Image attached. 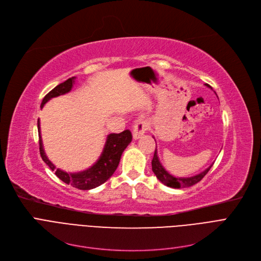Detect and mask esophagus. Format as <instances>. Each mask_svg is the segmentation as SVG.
<instances>
[{
	"mask_svg": "<svg viewBox=\"0 0 261 261\" xmlns=\"http://www.w3.org/2000/svg\"><path fill=\"white\" fill-rule=\"evenodd\" d=\"M148 129V121L144 117L136 119L133 123V139L139 140Z\"/></svg>",
	"mask_w": 261,
	"mask_h": 261,
	"instance_id": "1",
	"label": "esophagus"
}]
</instances>
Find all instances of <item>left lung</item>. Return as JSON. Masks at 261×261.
Listing matches in <instances>:
<instances>
[{
    "instance_id": "left-lung-1",
    "label": "left lung",
    "mask_w": 261,
    "mask_h": 261,
    "mask_svg": "<svg viewBox=\"0 0 261 261\" xmlns=\"http://www.w3.org/2000/svg\"><path fill=\"white\" fill-rule=\"evenodd\" d=\"M151 164H152V171L154 172V174L156 175L158 179L164 185H166V186L171 187V188H184V187H189V186H193V185L197 184L198 182H200L203 179L204 175L210 171V169L213 166V164H212V165L208 168H206L204 171H202L199 174H196L194 176L176 177V176L170 174L165 168L163 167V165L160 162V159L158 156L156 147H155V151H154V155H153Z\"/></svg>"
}]
</instances>
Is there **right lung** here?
I'll return each instance as SVG.
<instances>
[{
	"label": "right lung",
	"instance_id": "obj_1",
	"mask_svg": "<svg viewBox=\"0 0 261 261\" xmlns=\"http://www.w3.org/2000/svg\"><path fill=\"white\" fill-rule=\"evenodd\" d=\"M75 84V77L68 78L62 84L55 87L48 94L44 96V98L41 102V108L51 98L57 97V96L68 93ZM38 132H39V149L40 154L42 160L46 163V165L55 171L59 179L65 184L71 185L75 188L81 190H89L103 184L110 176H111L116 170L120 156L123 150L132 141V134L130 130H125L121 133H111L107 136V141L101 152V155L97 160L93 166L90 168L80 171V172H65L56 166L47 159L42 144V138L40 133V120L38 119Z\"/></svg>",
	"mask_w": 261,
	"mask_h": 261
}]
</instances>
